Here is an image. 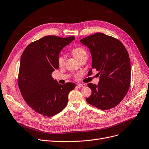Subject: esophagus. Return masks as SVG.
I'll return each instance as SVG.
<instances>
[{
  "instance_id": "1",
  "label": "esophagus",
  "mask_w": 149,
  "mask_h": 149,
  "mask_svg": "<svg viewBox=\"0 0 149 149\" xmlns=\"http://www.w3.org/2000/svg\"><path fill=\"white\" fill-rule=\"evenodd\" d=\"M77 86L80 88H84L86 86V84L84 83H78Z\"/></svg>"
}]
</instances>
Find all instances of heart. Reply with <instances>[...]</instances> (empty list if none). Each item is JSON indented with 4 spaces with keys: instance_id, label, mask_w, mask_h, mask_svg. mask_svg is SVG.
Segmentation results:
<instances>
[{
    "instance_id": "obj_1",
    "label": "heart",
    "mask_w": 149,
    "mask_h": 149,
    "mask_svg": "<svg viewBox=\"0 0 149 149\" xmlns=\"http://www.w3.org/2000/svg\"><path fill=\"white\" fill-rule=\"evenodd\" d=\"M72 53L74 57L78 60H80L83 57H88V52L83 47H75L72 49ZM66 60V56L64 54L60 55L57 58V63L60 66H63Z\"/></svg>"
}]
</instances>
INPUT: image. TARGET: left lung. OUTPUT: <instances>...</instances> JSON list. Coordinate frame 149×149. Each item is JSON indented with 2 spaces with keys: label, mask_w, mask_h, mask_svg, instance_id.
Wrapping results in <instances>:
<instances>
[{
  "label": "left lung",
  "mask_w": 149,
  "mask_h": 149,
  "mask_svg": "<svg viewBox=\"0 0 149 149\" xmlns=\"http://www.w3.org/2000/svg\"><path fill=\"white\" fill-rule=\"evenodd\" d=\"M80 42L89 48L92 68L98 70L100 75L98 85L88 84L92 94L86 101L101 110L115 107L126 96L130 85L131 66L127 49L117 38L101 33ZM89 73H92V69Z\"/></svg>",
  "instance_id": "8db88e82"
}]
</instances>
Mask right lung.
<instances>
[{
    "label": "right lung",
    "instance_id": "1",
    "mask_svg": "<svg viewBox=\"0 0 149 149\" xmlns=\"http://www.w3.org/2000/svg\"><path fill=\"white\" fill-rule=\"evenodd\" d=\"M74 39V36H45L29 44L22 53L18 86L25 102L39 114L52 116L67 105L69 93L75 84L61 85L54 80L52 73L59 67V52Z\"/></svg>",
    "mask_w": 149,
    "mask_h": 149
}]
</instances>
